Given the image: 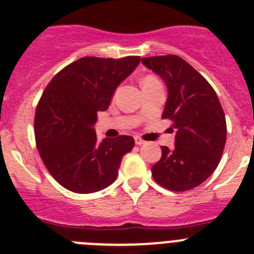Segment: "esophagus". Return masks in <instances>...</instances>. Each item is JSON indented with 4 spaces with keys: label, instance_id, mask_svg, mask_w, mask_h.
Returning <instances> with one entry per match:
<instances>
[{
    "label": "esophagus",
    "instance_id": "1",
    "mask_svg": "<svg viewBox=\"0 0 254 254\" xmlns=\"http://www.w3.org/2000/svg\"><path fill=\"white\" fill-rule=\"evenodd\" d=\"M134 140H135V144H137V145H142V144H144V143H145L144 140H143V139H140V138H138V137L135 138Z\"/></svg>",
    "mask_w": 254,
    "mask_h": 254
}]
</instances>
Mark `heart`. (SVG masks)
I'll return each instance as SVG.
<instances>
[{"instance_id": "obj_1", "label": "heart", "mask_w": 254, "mask_h": 254, "mask_svg": "<svg viewBox=\"0 0 254 254\" xmlns=\"http://www.w3.org/2000/svg\"><path fill=\"white\" fill-rule=\"evenodd\" d=\"M154 81H158L154 76H147L144 80H143V84H144V82H154Z\"/></svg>"}]
</instances>
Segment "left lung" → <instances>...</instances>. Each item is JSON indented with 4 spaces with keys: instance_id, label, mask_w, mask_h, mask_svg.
<instances>
[{
    "instance_id": "8db88e82",
    "label": "left lung",
    "mask_w": 254,
    "mask_h": 254,
    "mask_svg": "<svg viewBox=\"0 0 254 254\" xmlns=\"http://www.w3.org/2000/svg\"><path fill=\"white\" fill-rule=\"evenodd\" d=\"M168 87L162 119L177 129L174 148L162 147V158L152 167L153 179L172 191H185L204 183L215 172L226 143V119L211 85L189 63L177 55L143 58Z\"/></svg>"
}]
</instances>
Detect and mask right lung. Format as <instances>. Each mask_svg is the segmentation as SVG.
<instances>
[{
  "label": "right lung",
  "instance_id": "add662e5",
  "mask_svg": "<svg viewBox=\"0 0 254 254\" xmlns=\"http://www.w3.org/2000/svg\"><path fill=\"white\" fill-rule=\"evenodd\" d=\"M139 62V57H85L60 70L45 87L34 117L36 143L48 172L65 189L90 194L116 180L134 139L119 135L99 142L94 125Z\"/></svg>",
  "mask_w": 254,
  "mask_h": 254
}]
</instances>
